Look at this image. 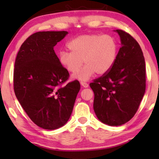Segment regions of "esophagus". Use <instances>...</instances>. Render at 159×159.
Segmentation results:
<instances>
[{"label": "esophagus", "instance_id": "34e87169", "mask_svg": "<svg viewBox=\"0 0 159 159\" xmlns=\"http://www.w3.org/2000/svg\"><path fill=\"white\" fill-rule=\"evenodd\" d=\"M80 85H81L83 88H88V84L87 83L83 82V81H80Z\"/></svg>", "mask_w": 159, "mask_h": 159}]
</instances>
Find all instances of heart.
<instances>
[{
	"instance_id": "1",
	"label": "heart",
	"mask_w": 159,
	"mask_h": 159,
	"mask_svg": "<svg viewBox=\"0 0 159 159\" xmlns=\"http://www.w3.org/2000/svg\"><path fill=\"white\" fill-rule=\"evenodd\" d=\"M66 47L70 52L61 51L59 60L69 73L79 70L82 61L86 64L75 79L89 80L95 73L104 74L114 65L118 55V44L110 35L83 34L69 41Z\"/></svg>"
}]
</instances>
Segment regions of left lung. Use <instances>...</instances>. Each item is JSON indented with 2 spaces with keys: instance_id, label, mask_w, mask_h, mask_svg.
Listing matches in <instances>:
<instances>
[{
  "instance_id": "left-lung-1",
  "label": "left lung",
  "mask_w": 159,
  "mask_h": 159,
  "mask_svg": "<svg viewBox=\"0 0 159 159\" xmlns=\"http://www.w3.org/2000/svg\"><path fill=\"white\" fill-rule=\"evenodd\" d=\"M121 41L114 65L109 71L90 83L93 109L104 124L118 126L129 121L138 110L146 89V68L138 41L120 29Z\"/></svg>"
}]
</instances>
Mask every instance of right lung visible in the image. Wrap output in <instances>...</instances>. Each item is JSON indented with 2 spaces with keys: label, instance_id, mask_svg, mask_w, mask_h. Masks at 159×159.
Here are the masks:
<instances>
[{
  "label": "right lung",
  "instance_id": "right-lung-1",
  "mask_svg": "<svg viewBox=\"0 0 159 159\" xmlns=\"http://www.w3.org/2000/svg\"><path fill=\"white\" fill-rule=\"evenodd\" d=\"M67 34H33L21 44L15 62V95L32 121L46 130L57 129L68 121L80 89L77 80L64 85L69 74L54 50Z\"/></svg>",
  "mask_w": 159,
  "mask_h": 159
}]
</instances>
